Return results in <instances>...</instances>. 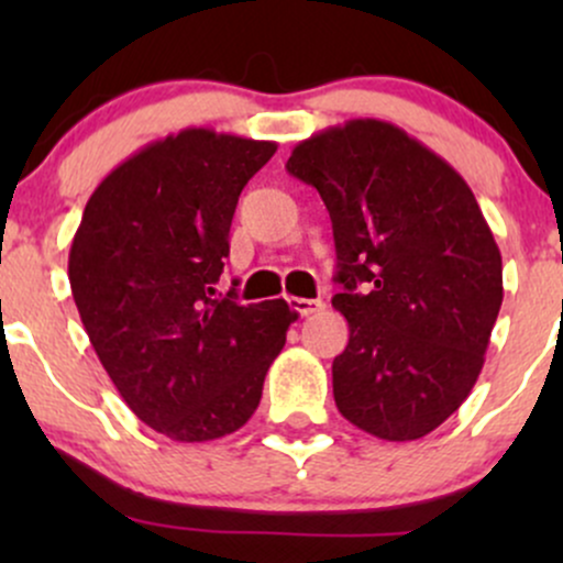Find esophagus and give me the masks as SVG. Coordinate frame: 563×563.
Here are the masks:
<instances>
[{"instance_id": "obj_1", "label": "esophagus", "mask_w": 563, "mask_h": 563, "mask_svg": "<svg viewBox=\"0 0 563 563\" xmlns=\"http://www.w3.org/2000/svg\"><path fill=\"white\" fill-rule=\"evenodd\" d=\"M288 303H290V309H294V312L301 314V318H307V314H314V312H320V309H325V301L301 299V296H290Z\"/></svg>"}]
</instances>
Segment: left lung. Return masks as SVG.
<instances>
[{"mask_svg": "<svg viewBox=\"0 0 563 563\" xmlns=\"http://www.w3.org/2000/svg\"><path fill=\"white\" fill-rule=\"evenodd\" d=\"M286 169L333 222L349 344L335 407L386 442L442 426L474 389L503 303V260L474 192L389 121L354 119L299 142Z\"/></svg>", "mask_w": 563, "mask_h": 563, "instance_id": "left-lung-1", "label": "left lung"}]
</instances>
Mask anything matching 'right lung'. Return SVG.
<instances>
[{"label": "right lung", "mask_w": 563, "mask_h": 563, "mask_svg": "<svg viewBox=\"0 0 563 563\" xmlns=\"http://www.w3.org/2000/svg\"><path fill=\"white\" fill-rule=\"evenodd\" d=\"M275 142L183 129L97 185L68 254L84 331L134 416L174 442L228 437L260 407L299 314L217 296L241 190Z\"/></svg>", "instance_id": "add662e5"}]
</instances>
